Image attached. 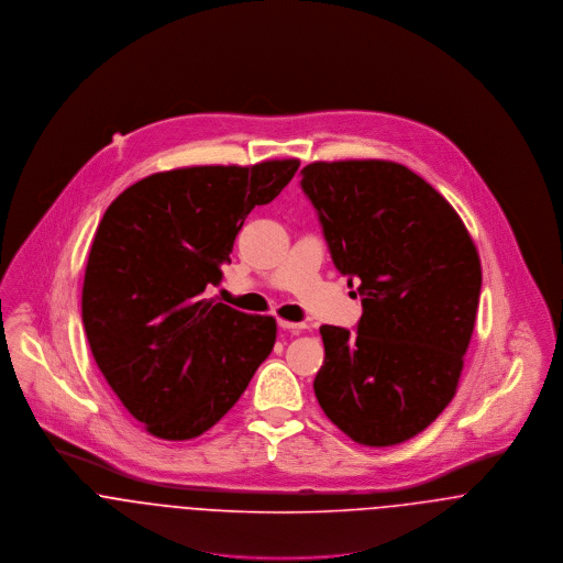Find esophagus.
I'll use <instances>...</instances> for the list:
<instances>
[{
	"mask_svg": "<svg viewBox=\"0 0 563 563\" xmlns=\"http://www.w3.org/2000/svg\"><path fill=\"white\" fill-rule=\"evenodd\" d=\"M278 325H280L283 330H289L291 334H300L302 328H305V323H294V321H285V319H280Z\"/></svg>",
	"mask_w": 563,
	"mask_h": 563,
	"instance_id": "obj_1",
	"label": "esophagus"
}]
</instances>
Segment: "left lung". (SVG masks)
Segmentation results:
<instances>
[{"mask_svg":"<svg viewBox=\"0 0 563 563\" xmlns=\"http://www.w3.org/2000/svg\"><path fill=\"white\" fill-rule=\"evenodd\" d=\"M300 186L363 305L356 332L319 328L314 397L352 440L399 444L455 395L479 307V254L455 209L401 164L314 162Z\"/></svg>","mask_w":563,"mask_h":563,"instance_id":"obj_1","label":"left lung"}]
</instances>
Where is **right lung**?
<instances>
[{
  "mask_svg": "<svg viewBox=\"0 0 563 563\" xmlns=\"http://www.w3.org/2000/svg\"><path fill=\"white\" fill-rule=\"evenodd\" d=\"M298 159L151 175L103 213L81 319L92 356L133 419L164 440L213 428L276 341V319L209 296L246 216L272 202Z\"/></svg>",
  "mask_w": 563,
  "mask_h": 563,
  "instance_id": "obj_1",
  "label": "right lung"
}]
</instances>
